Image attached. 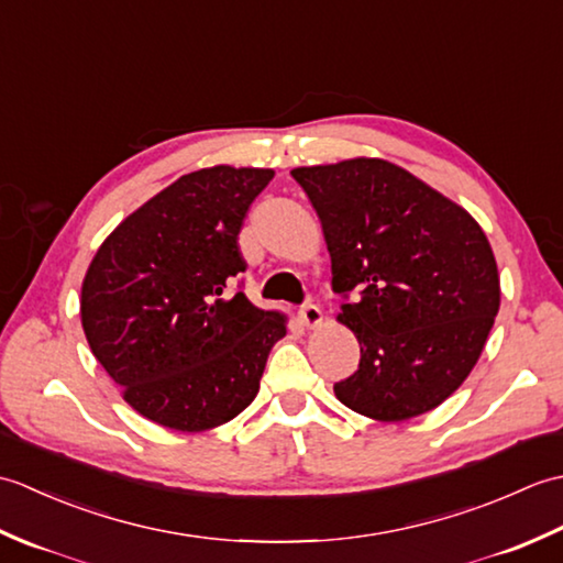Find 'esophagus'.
<instances>
[{
	"instance_id": "obj_1",
	"label": "esophagus",
	"mask_w": 563,
	"mask_h": 563,
	"mask_svg": "<svg viewBox=\"0 0 563 563\" xmlns=\"http://www.w3.org/2000/svg\"><path fill=\"white\" fill-rule=\"evenodd\" d=\"M300 319H302V324L307 329H314V327L321 324V319H324V314H321V309L317 305H305L300 309Z\"/></svg>"
}]
</instances>
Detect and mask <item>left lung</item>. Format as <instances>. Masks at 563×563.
<instances>
[{"mask_svg":"<svg viewBox=\"0 0 563 563\" xmlns=\"http://www.w3.org/2000/svg\"><path fill=\"white\" fill-rule=\"evenodd\" d=\"M290 174L324 230L339 321L361 343V365L333 385L339 401L387 423L435 409L479 361L500 307L479 222L385 159Z\"/></svg>","mask_w":563,"mask_h":563,"instance_id":"obj_1","label":"left lung"}]
</instances>
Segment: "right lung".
<instances>
[{
  "label": "right lung",
  "instance_id": "right-lung-1",
  "mask_svg": "<svg viewBox=\"0 0 563 563\" xmlns=\"http://www.w3.org/2000/svg\"><path fill=\"white\" fill-rule=\"evenodd\" d=\"M273 169L186 174L115 227L81 283L89 349L123 399L164 428L198 433L254 401L285 314L230 292L249 206Z\"/></svg>",
  "mask_w": 563,
  "mask_h": 563
}]
</instances>
